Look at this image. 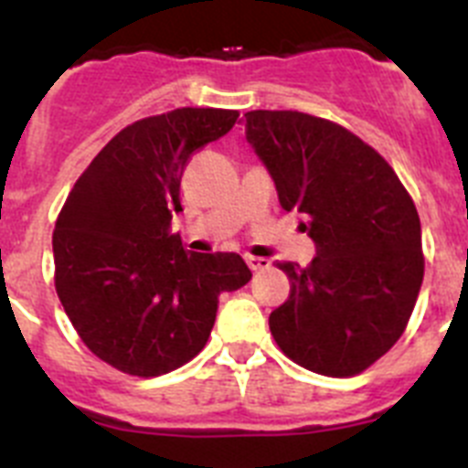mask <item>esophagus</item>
<instances>
[{
  "label": "esophagus",
  "mask_w": 468,
  "mask_h": 468,
  "mask_svg": "<svg viewBox=\"0 0 468 468\" xmlns=\"http://www.w3.org/2000/svg\"><path fill=\"white\" fill-rule=\"evenodd\" d=\"M246 262L248 267L253 271H264V270H270L271 262L267 258H258V255H246Z\"/></svg>",
  "instance_id": "esophagus-1"
}]
</instances>
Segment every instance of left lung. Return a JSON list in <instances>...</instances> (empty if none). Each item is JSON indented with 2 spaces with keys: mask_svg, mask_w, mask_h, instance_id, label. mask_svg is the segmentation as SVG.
<instances>
[{
  "mask_svg": "<svg viewBox=\"0 0 468 468\" xmlns=\"http://www.w3.org/2000/svg\"><path fill=\"white\" fill-rule=\"evenodd\" d=\"M246 140L281 208L307 218L316 258L279 262L291 295L270 316L285 356L351 378L403 335L424 279L420 215L387 161L361 138L304 112H246Z\"/></svg>",
  "mask_w": 468,
  "mask_h": 468,
  "instance_id": "1",
  "label": "left lung"
}]
</instances>
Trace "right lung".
<instances>
[{"mask_svg":"<svg viewBox=\"0 0 468 468\" xmlns=\"http://www.w3.org/2000/svg\"><path fill=\"white\" fill-rule=\"evenodd\" d=\"M237 110L180 107L119 131L74 183L53 231L56 291L81 342L135 378H159L208 342L220 292L250 270L237 253H189L171 231L189 156Z\"/></svg>","mask_w":468,"mask_h":468,"instance_id":"obj_1","label":"right lung"}]
</instances>
